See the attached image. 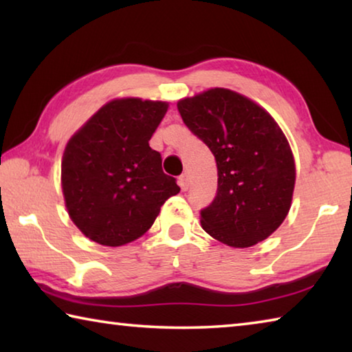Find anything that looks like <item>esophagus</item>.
<instances>
[{
    "mask_svg": "<svg viewBox=\"0 0 352 352\" xmlns=\"http://www.w3.org/2000/svg\"><path fill=\"white\" fill-rule=\"evenodd\" d=\"M178 184H180L182 190H188L189 189V177L186 174L180 175V178H178Z\"/></svg>",
    "mask_w": 352,
    "mask_h": 352,
    "instance_id": "esophagus-1",
    "label": "esophagus"
}]
</instances>
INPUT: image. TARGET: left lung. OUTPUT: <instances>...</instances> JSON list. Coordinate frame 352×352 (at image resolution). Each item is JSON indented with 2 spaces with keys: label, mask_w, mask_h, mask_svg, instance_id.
Here are the masks:
<instances>
[{
  "label": "left lung",
  "mask_w": 352,
  "mask_h": 352,
  "mask_svg": "<svg viewBox=\"0 0 352 352\" xmlns=\"http://www.w3.org/2000/svg\"><path fill=\"white\" fill-rule=\"evenodd\" d=\"M186 127L217 163V192L200 211L201 226L234 248L264 241L284 222L295 163L283 130L253 100L212 88L177 104Z\"/></svg>",
  "instance_id": "obj_1"
}]
</instances>
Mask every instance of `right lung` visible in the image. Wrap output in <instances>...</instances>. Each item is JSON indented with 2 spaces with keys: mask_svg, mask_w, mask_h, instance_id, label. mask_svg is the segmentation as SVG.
I'll use <instances>...</instances> for the list:
<instances>
[{
  "mask_svg": "<svg viewBox=\"0 0 352 352\" xmlns=\"http://www.w3.org/2000/svg\"><path fill=\"white\" fill-rule=\"evenodd\" d=\"M168 104L135 98L105 104L69 140L62 160L68 214L83 234L107 247L138 239L160 208L180 192L148 146Z\"/></svg>",
  "mask_w": 352,
  "mask_h": 352,
  "instance_id": "right-lung-1",
  "label": "right lung"
}]
</instances>
